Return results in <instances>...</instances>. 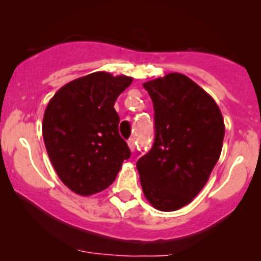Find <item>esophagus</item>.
<instances>
[{"mask_svg": "<svg viewBox=\"0 0 261 261\" xmlns=\"http://www.w3.org/2000/svg\"><path fill=\"white\" fill-rule=\"evenodd\" d=\"M127 145H128V147H130L131 152H134V151H135V139H134V137H131V139H128Z\"/></svg>", "mask_w": 261, "mask_h": 261, "instance_id": "obj_1", "label": "esophagus"}]
</instances>
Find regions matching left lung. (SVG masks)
<instances>
[{
    "mask_svg": "<svg viewBox=\"0 0 261 261\" xmlns=\"http://www.w3.org/2000/svg\"><path fill=\"white\" fill-rule=\"evenodd\" d=\"M153 103L154 141L137 161L146 199L161 211L193 201L216 166L224 137L221 110L181 73L143 83Z\"/></svg>",
    "mask_w": 261,
    "mask_h": 261,
    "instance_id": "8db88e82",
    "label": "left lung"
}]
</instances>
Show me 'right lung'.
Masks as SVG:
<instances>
[{"instance_id":"right-lung-1","label":"right lung","mask_w":261,"mask_h":261,"mask_svg":"<svg viewBox=\"0 0 261 261\" xmlns=\"http://www.w3.org/2000/svg\"><path fill=\"white\" fill-rule=\"evenodd\" d=\"M131 82L127 76L94 72L61 87L47 104L45 147L59 178L79 195L107 189L130 158L114 104Z\"/></svg>"}]
</instances>
